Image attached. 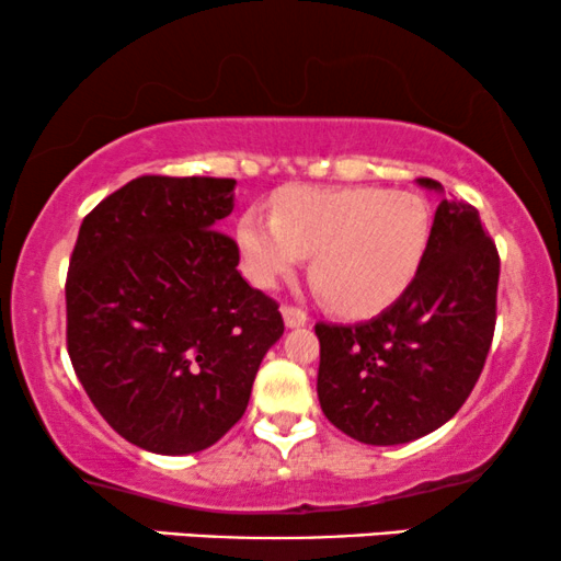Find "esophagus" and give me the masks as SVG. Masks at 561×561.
Returning a JSON list of instances; mask_svg holds the SVG:
<instances>
[{"instance_id": "obj_1", "label": "esophagus", "mask_w": 561, "mask_h": 561, "mask_svg": "<svg viewBox=\"0 0 561 561\" xmlns=\"http://www.w3.org/2000/svg\"><path fill=\"white\" fill-rule=\"evenodd\" d=\"M282 317H285V324L289 327V330H298V327L308 324V313L300 311V308H295V306H282Z\"/></svg>"}]
</instances>
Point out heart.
<instances>
[{
    "mask_svg": "<svg viewBox=\"0 0 561 561\" xmlns=\"http://www.w3.org/2000/svg\"><path fill=\"white\" fill-rule=\"evenodd\" d=\"M430 240L427 205L379 186H295L274 216L253 208L237 224L244 274L274 287L313 255V285L337 313L366 319L409 289Z\"/></svg>",
    "mask_w": 561,
    "mask_h": 561,
    "instance_id": "1",
    "label": "heart"
}]
</instances>
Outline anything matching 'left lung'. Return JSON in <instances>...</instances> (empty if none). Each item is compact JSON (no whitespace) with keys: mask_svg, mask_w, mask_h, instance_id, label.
Masks as SVG:
<instances>
[{"mask_svg":"<svg viewBox=\"0 0 561 561\" xmlns=\"http://www.w3.org/2000/svg\"><path fill=\"white\" fill-rule=\"evenodd\" d=\"M440 195L409 289L362 324H317L324 416L366 446H401L443 427L478 382L495 330L499 253L469 203Z\"/></svg>","mask_w":561,"mask_h":561,"instance_id":"left-lung-1","label":"left lung"}]
</instances>
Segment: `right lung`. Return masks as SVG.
Returning <instances> with one entry per match:
<instances>
[{
  "label": "right lung",
  "instance_id": "1",
  "mask_svg": "<svg viewBox=\"0 0 561 561\" xmlns=\"http://www.w3.org/2000/svg\"><path fill=\"white\" fill-rule=\"evenodd\" d=\"M234 179L139 176L83 218L66 306L76 377L134 446L197 454L240 422L279 306L221 234Z\"/></svg>",
  "mask_w": 561,
  "mask_h": 561
}]
</instances>
